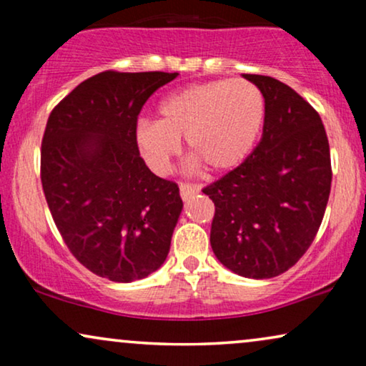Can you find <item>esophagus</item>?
Wrapping results in <instances>:
<instances>
[{"mask_svg": "<svg viewBox=\"0 0 366 366\" xmlns=\"http://www.w3.org/2000/svg\"><path fill=\"white\" fill-rule=\"evenodd\" d=\"M199 192L198 184H189V183H179V194L183 199H189Z\"/></svg>", "mask_w": 366, "mask_h": 366, "instance_id": "obj_1", "label": "esophagus"}]
</instances>
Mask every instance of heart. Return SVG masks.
Here are the masks:
<instances>
[{"instance_id":"obj_1","label":"heart","mask_w":366,"mask_h":366,"mask_svg":"<svg viewBox=\"0 0 366 366\" xmlns=\"http://www.w3.org/2000/svg\"><path fill=\"white\" fill-rule=\"evenodd\" d=\"M158 122L139 119L134 139L157 173L169 163L187 138L193 164L224 173L238 168L257 147L267 118L263 93L244 79H218L169 93L158 103Z\"/></svg>"}]
</instances>
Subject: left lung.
I'll list each match as a JSON object with an SVG mask.
<instances>
[{"mask_svg":"<svg viewBox=\"0 0 366 366\" xmlns=\"http://www.w3.org/2000/svg\"><path fill=\"white\" fill-rule=\"evenodd\" d=\"M243 76L267 103L262 139L203 193L214 203V257L239 277L264 280L292 268L317 237L332 163L327 132L312 104L278 79Z\"/></svg>","mask_w":366,"mask_h":366,"instance_id":"left-lung-1","label":"left lung"}]
</instances>
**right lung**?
Returning <instances> with one entry per match:
<instances>
[{"label": "right lung", "mask_w": 366, "mask_h": 366, "mask_svg": "<svg viewBox=\"0 0 366 366\" xmlns=\"http://www.w3.org/2000/svg\"><path fill=\"white\" fill-rule=\"evenodd\" d=\"M178 73L103 71L49 114L43 192L58 232L83 267L112 282L147 278L164 263L183 202L149 172L134 139L147 99Z\"/></svg>", "instance_id": "right-lung-1"}]
</instances>
